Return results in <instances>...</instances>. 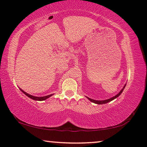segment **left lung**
<instances>
[{
	"instance_id": "obj_1",
	"label": "left lung",
	"mask_w": 147,
	"mask_h": 147,
	"mask_svg": "<svg viewBox=\"0 0 147 147\" xmlns=\"http://www.w3.org/2000/svg\"><path fill=\"white\" fill-rule=\"evenodd\" d=\"M125 85H126V84H125L124 85V87H123L122 89L120 91V92H119V93H118V94H116V95H115V96L112 97H111V98H109V99H105V100H94V99H91V98H89V97H86H86H87V98H88V99H89L90 101H92V103H95V104H98V105H103V104H105V103H109V102H111V101H113V100L115 99L116 98H117V97H118V96H120V95H121V94H122V92H123V90H124V89L125 88Z\"/></svg>"
}]
</instances>
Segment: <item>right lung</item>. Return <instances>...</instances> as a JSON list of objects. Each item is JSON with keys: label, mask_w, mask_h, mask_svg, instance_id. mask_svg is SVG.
<instances>
[{"label": "right lung", "mask_w": 147, "mask_h": 147, "mask_svg": "<svg viewBox=\"0 0 147 147\" xmlns=\"http://www.w3.org/2000/svg\"><path fill=\"white\" fill-rule=\"evenodd\" d=\"M20 90L22 91V92L23 93V94H24L25 95H26L27 97H29V98H31V99H33V100H35V101H44V100L48 99L49 97H50L51 96H52V95H53V94H50V95H46V96H43V97H36V96H33V95L27 94V92H24V91L21 89V88H20Z\"/></svg>", "instance_id": "add662e5"}]
</instances>
